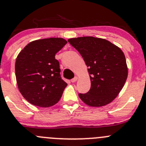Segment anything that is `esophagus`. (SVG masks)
<instances>
[{"instance_id": "obj_1", "label": "esophagus", "mask_w": 146, "mask_h": 146, "mask_svg": "<svg viewBox=\"0 0 146 146\" xmlns=\"http://www.w3.org/2000/svg\"><path fill=\"white\" fill-rule=\"evenodd\" d=\"M77 80H78V77L77 76H76V77H75L74 78H73V79H72L70 81H71L72 82H76Z\"/></svg>"}]
</instances>
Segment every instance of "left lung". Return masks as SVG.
<instances>
[{
    "instance_id": "left-lung-1",
    "label": "left lung",
    "mask_w": 146,
    "mask_h": 146,
    "mask_svg": "<svg viewBox=\"0 0 146 146\" xmlns=\"http://www.w3.org/2000/svg\"><path fill=\"white\" fill-rule=\"evenodd\" d=\"M88 67L91 88L79 97L87 105L100 107L112 102L125 85L128 68L125 54L110 41L92 36L70 38Z\"/></svg>"
}]
</instances>
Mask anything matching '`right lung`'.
I'll use <instances>...</instances> for the list:
<instances>
[{
    "label": "right lung",
    "mask_w": 146,
    "mask_h": 146,
    "mask_svg": "<svg viewBox=\"0 0 146 146\" xmlns=\"http://www.w3.org/2000/svg\"><path fill=\"white\" fill-rule=\"evenodd\" d=\"M67 43L61 38L36 40L19 53L15 62L18 89L30 104L48 108L59 102L67 86L55 54Z\"/></svg>",
    "instance_id": "1"
}]
</instances>
